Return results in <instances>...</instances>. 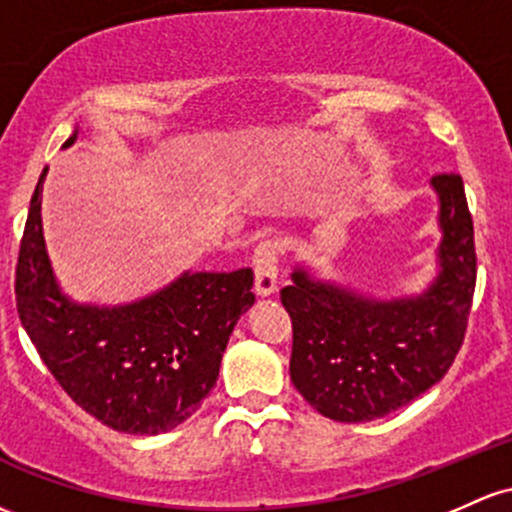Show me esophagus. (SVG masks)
<instances>
[{
    "label": "esophagus",
    "instance_id": "esophagus-1",
    "mask_svg": "<svg viewBox=\"0 0 512 512\" xmlns=\"http://www.w3.org/2000/svg\"><path fill=\"white\" fill-rule=\"evenodd\" d=\"M277 260H279V245L274 240H265L257 245L255 257V294L257 296H272L277 291Z\"/></svg>",
    "mask_w": 512,
    "mask_h": 512
}]
</instances>
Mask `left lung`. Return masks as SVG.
Wrapping results in <instances>:
<instances>
[{"mask_svg":"<svg viewBox=\"0 0 512 512\" xmlns=\"http://www.w3.org/2000/svg\"><path fill=\"white\" fill-rule=\"evenodd\" d=\"M430 184L440 243L423 291L376 299L306 265L282 289L294 323L291 381L325 418L369 423L408 406L447 374L462 347L476 286L474 226L459 174H437Z\"/></svg>","mask_w":512,"mask_h":512,"instance_id":"obj_1","label":"left lung"}]
</instances>
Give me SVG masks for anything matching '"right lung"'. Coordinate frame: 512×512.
I'll return each mask as SVG.
<instances>
[{
    "label": "right lung",
    "mask_w": 512,
    "mask_h": 512,
    "mask_svg": "<svg viewBox=\"0 0 512 512\" xmlns=\"http://www.w3.org/2000/svg\"><path fill=\"white\" fill-rule=\"evenodd\" d=\"M43 179L46 170L31 196L16 265L21 325L55 381L89 415L128 435L174 430L216 386L230 333L255 303L252 269H187L119 306L70 299L43 238Z\"/></svg>",
    "instance_id": "1"
}]
</instances>
